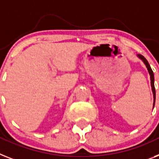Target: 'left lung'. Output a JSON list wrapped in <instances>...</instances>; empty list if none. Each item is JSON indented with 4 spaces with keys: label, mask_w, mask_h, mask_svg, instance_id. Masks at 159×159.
I'll return each mask as SVG.
<instances>
[{
    "label": "left lung",
    "mask_w": 159,
    "mask_h": 159,
    "mask_svg": "<svg viewBox=\"0 0 159 159\" xmlns=\"http://www.w3.org/2000/svg\"><path fill=\"white\" fill-rule=\"evenodd\" d=\"M140 58L144 61V63L145 64L146 66V67L148 69V71L149 73V75H150V80H151V87H152V91H153V106H154V104H155V97H156V93H155V88H154V76H153V72L152 70L151 67H150V66H149V62L148 61L145 59V57H144L142 55H137Z\"/></svg>",
    "instance_id": "left-lung-1"
}]
</instances>
